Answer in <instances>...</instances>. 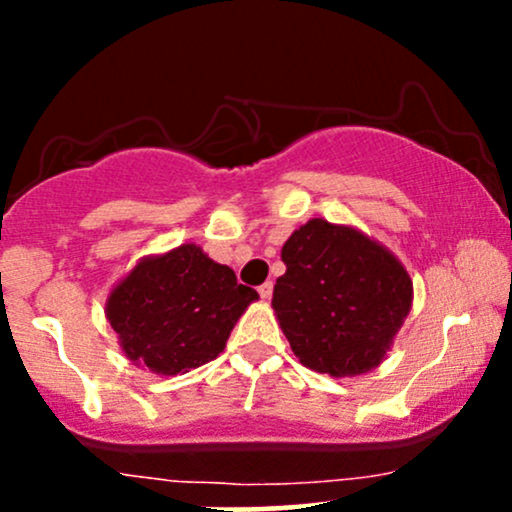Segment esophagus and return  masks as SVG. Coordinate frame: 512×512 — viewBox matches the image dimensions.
I'll use <instances>...</instances> for the list:
<instances>
[{
    "label": "esophagus",
    "instance_id": "1",
    "mask_svg": "<svg viewBox=\"0 0 512 512\" xmlns=\"http://www.w3.org/2000/svg\"><path fill=\"white\" fill-rule=\"evenodd\" d=\"M260 296H262V301H269V298H272V291H274V284L272 281H264V284L260 286Z\"/></svg>",
    "mask_w": 512,
    "mask_h": 512
}]
</instances>
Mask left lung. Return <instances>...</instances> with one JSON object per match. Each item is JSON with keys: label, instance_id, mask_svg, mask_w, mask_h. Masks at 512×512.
I'll list each match as a JSON object with an SVG mask.
<instances>
[{"label": "left lung", "instance_id": "obj_1", "mask_svg": "<svg viewBox=\"0 0 512 512\" xmlns=\"http://www.w3.org/2000/svg\"><path fill=\"white\" fill-rule=\"evenodd\" d=\"M272 308L305 368L354 378L385 361L414 301L404 264L354 226L310 219L281 248Z\"/></svg>", "mask_w": 512, "mask_h": 512}]
</instances>
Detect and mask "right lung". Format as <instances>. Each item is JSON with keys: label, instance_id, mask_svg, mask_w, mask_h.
<instances>
[{"label": "right lung", "instance_id": "add662e5", "mask_svg": "<svg viewBox=\"0 0 512 512\" xmlns=\"http://www.w3.org/2000/svg\"><path fill=\"white\" fill-rule=\"evenodd\" d=\"M257 298L231 267L182 243L134 264L110 289L105 317L134 366L178 375L214 361Z\"/></svg>", "mask_w": 512, "mask_h": 512}]
</instances>
